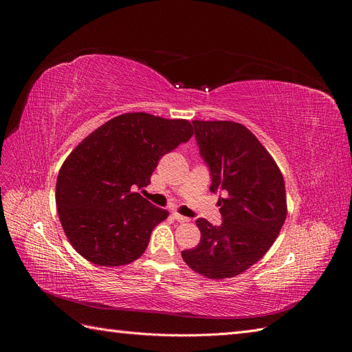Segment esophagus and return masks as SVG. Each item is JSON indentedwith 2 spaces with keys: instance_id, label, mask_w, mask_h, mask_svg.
<instances>
[{
  "instance_id": "esophagus-1",
  "label": "esophagus",
  "mask_w": 352,
  "mask_h": 352,
  "mask_svg": "<svg viewBox=\"0 0 352 352\" xmlns=\"http://www.w3.org/2000/svg\"><path fill=\"white\" fill-rule=\"evenodd\" d=\"M172 216H173V219L177 220L179 223H188V221H189L188 217H185V216H182V214H179V212H172Z\"/></svg>"
}]
</instances>
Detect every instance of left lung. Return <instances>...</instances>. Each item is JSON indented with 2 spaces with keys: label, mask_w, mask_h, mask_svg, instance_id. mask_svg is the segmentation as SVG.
<instances>
[{
  "label": "left lung",
  "mask_w": 352,
  "mask_h": 352,
  "mask_svg": "<svg viewBox=\"0 0 352 352\" xmlns=\"http://www.w3.org/2000/svg\"><path fill=\"white\" fill-rule=\"evenodd\" d=\"M199 154L211 175V192L219 198L221 225L198 219L201 241L182 258L208 279L243 273L269 251L286 219L285 180L273 157L243 124L194 120Z\"/></svg>",
  "instance_id": "left-lung-1"
}]
</instances>
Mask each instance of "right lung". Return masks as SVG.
Wrapping results in <instances>:
<instances>
[{"mask_svg": "<svg viewBox=\"0 0 352 352\" xmlns=\"http://www.w3.org/2000/svg\"><path fill=\"white\" fill-rule=\"evenodd\" d=\"M192 135L184 119L126 113L74 148L58 172L56 202L63 230L83 258L116 267L141 257L168 211L138 189L150 185L160 158Z\"/></svg>", "mask_w": 352, "mask_h": 352, "instance_id": "right-lung-1", "label": "right lung"}]
</instances>
